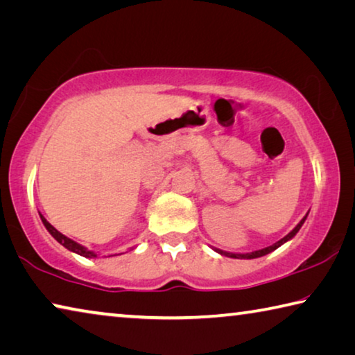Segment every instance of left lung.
Returning a JSON list of instances; mask_svg holds the SVG:
<instances>
[{"mask_svg":"<svg viewBox=\"0 0 355 355\" xmlns=\"http://www.w3.org/2000/svg\"><path fill=\"white\" fill-rule=\"evenodd\" d=\"M307 216H309V213L304 216L302 218V220L299 222V224L293 228V230L288 233L286 236H284L280 239V241H277V243H274L272 245H269V248H264V249H260V250H255V252H250V254H232V252H225V250H220V249H216V248H213L216 252H218V254H220V255H225V257H230V258H245V260H250V258H258V257H263V255H266V254H269V252H272V250H275L277 248H280L282 244H285L286 241H290L291 238H294L296 236V233L300 230V227L304 225V222H305V219H307Z\"/></svg>","mask_w":355,"mask_h":355,"instance_id":"8db88e82","label":"left lung"}]
</instances>
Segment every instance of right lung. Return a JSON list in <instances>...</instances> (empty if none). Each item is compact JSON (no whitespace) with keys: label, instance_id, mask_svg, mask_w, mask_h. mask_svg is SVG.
Listing matches in <instances>:
<instances>
[{"label":"right lung","instance_id":"obj_1","mask_svg":"<svg viewBox=\"0 0 355 355\" xmlns=\"http://www.w3.org/2000/svg\"><path fill=\"white\" fill-rule=\"evenodd\" d=\"M39 214H40V213H39ZM40 219H42V222H44V225H45L46 230L50 232V235H51L53 238H55L59 244H62L65 249H69L70 252H75V254L81 255V257H86V258L97 257V254H95V252L89 250L87 248H84V245H81V244H78L76 241H73V239H70V238H67L65 235H62L61 232H58L56 228L53 227V225L50 224V222H48L42 214H40Z\"/></svg>","mask_w":355,"mask_h":355}]
</instances>
